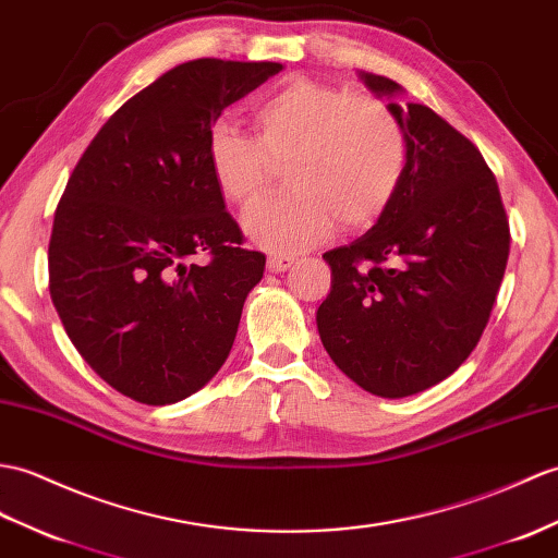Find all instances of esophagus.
Masks as SVG:
<instances>
[{"mask_svg": "<svg viewBox=\"0 0 558 558\" xmlns=\"http://www.w3.org/2000/svg\"><path fill=\"white\" fill-rule=\"evenodd\" d=\"M296 258L290 254H270L268 256V270H274V274H282V270H288L294 266Z\"/></svg>", "mask_w": 558, "mask_h": 558, "instance_id": "esophagus-1", "label": "esophagus"}]
</instances>
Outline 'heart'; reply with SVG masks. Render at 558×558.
I'll return each mask as SVG.
<instances>
[{
    "instance_id": "obj_1",
    "label": "heart",
    "mask_w": 558,
    "mask_h": 558,
    "mask_svg": "<svg viewBox=\"0 0 558 558\" xmlns=\"http://www.w3.org/2000/svg\"><path fill=\"white\" fill-rule=\"evenodd\" d=\"M256 135L216 121L204 157L223 197L250 209L288 163L292 192L256 209L247 232L268 250L296 252L342 230L373 226L395 202L409 166V133L387 101L290 75L254 104Z\"/></svg>"
}]
</instances>
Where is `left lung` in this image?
I'll list each match as a JSON object with an SVG mask.
<instances>
[{"mask_svg": "<svg viewBox=\"0 0 558 558\" xmlns=\"http://www.w3.org/2000/svg\"><path fill=\"white\" fill-rule=\"evenodd\" d=\"M375 95L385 75L361 73ZM409 133L395 202L366 235L323 254L332 284L320 342L366 392L409 397L471 356L509 262V218L481 149L423 104H390Z\"/></svg>", "mask_w": 558, "mask_h": 558, "instance_id": "obj_1", "label": "left lung"}]
</instances>
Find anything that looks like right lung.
I'll return each instance as SVG.
<instances>
[{
	"instance_id": "obj_1",
	"label": "right lung",
	"mask_w": 558,
	"mask_h": 558,
	"mask_svg": "<svg viewBox=\"0 0 558 558\" xmlns=\"http://www.w3.org/2000/svg\"><path fill=\"white\" fill-rule=\"evenodd\" d=\"M280 71L180 63L101 125L57 204L51 302L89 368L140 404H175L214 378L264 278L204 145L220 111Z\"/></svg>"
}]
</instances>
